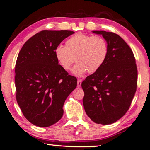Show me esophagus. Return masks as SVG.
Here are the masks:
<instances>
[{
    "label": "esophagus",
    "instance_id": "obj_1",
    "mask_svg": "<svg viewBox=\"0 0 150 150\" xmlns=\"http://www.w3.org/2000/svg\"><path fill=\"white\" fill-rule=\"evenodd\" d=\"M82 80L81 79H78V80H77V86L78 88H80L81 86V84H82Z\"/></svg>",
    "mask_w": 150,
    "mask_h": 150
}]
</instances>
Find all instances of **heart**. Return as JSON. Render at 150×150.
<instances>
[{"label": "heart", "instance_id": "1", "mask_svg": "<svg viewBox=\"0 0 150 150\" xmlns=\"http://www.w3.org/2000/svg\"><path fill=\"white\" fill-rule=\"evenodd\" d=\"M109 53L108 44L99 35L78 33L68 39L66 46H58L54 54L56 60L64 70L70 71L75 62L74 74L82 76L87 72H97L106 60Z\"/></svg>", "mask_w": 150, "mask_h": 150}]
</instances>
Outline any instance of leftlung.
Returning a JSON list of instances; mask_svg holds the SVG:
<instances>
[{"label": "left lung", "instance_id": "1", "mask_svg": "<svg viewBox=\"0 0 150 150\" xmlns=\"http://www.w3.org/2000/svg\"><path fill=\"white\" fill-rule=\"evenodd\" d=\"M102 34L109 47L108 58L97 72L82 82L83 105L93 122L111 124L128 110L137 88V70L134 53L119 35L96 30Z\"/></svg>", "mask_w": 150, "mask_h": 150}]
</instances>
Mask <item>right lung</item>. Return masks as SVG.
<instances>
[{
  "instance_id": "obj_1",
  "label": "right lung",
  "mask_w": 150,
  "mask_h": 150,
  "mask_svg": "<svg viewBox=\"0 0 150 150\" xmlns=\"http://www.w3.org/2000/svg\"><path fill=\"white\" fill-rule=\"evenodd\" d=\"M71 30H42L23 46L15 66L16 99L24 116L35 126L48 127L63 116L64 103L77 79L64 70L54 50Z\"/></svg>"
}]
</instances>
